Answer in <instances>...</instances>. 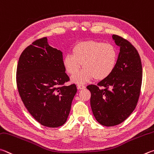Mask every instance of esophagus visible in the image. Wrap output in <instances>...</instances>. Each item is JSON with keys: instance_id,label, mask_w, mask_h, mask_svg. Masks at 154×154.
Returning <instances> with one entry per match:
<instances>
[{"instance_id": "1", "label": "esophagus", "mask_w": 154, "mask_h": 154, "mask_svg": "<svg viewBox=\"0 0 154 154\" xmlns=\"http://www.w3.org/2000/svg\"><path fill=\"white\" fill-rule=\"evenodd\" d=\"M77 89H83L85 88V86L83 85H77Z\"/></svg>"}]
</instances>
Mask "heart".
<instances>
[{
  "label": "heart",
  "mask_w": 154,
  "mask_h": 154,
  "mask_svg": "<svg viewBox=\"0 0 154 154\" xmlns=\"http://www.w3.org/2000/svg\"><path fill=\"white\" fill-rule=\"evenodd\" d=\"M116 60L117 51L111 44L89 40L77 44L72 49V54L64 56L63 64L71 76L76 75L83 66L82 71L72 79L80 84L94 78L106 79L115 68Z\"/></svg>",
  "instance_id": "heart-1"
}]
</instances>
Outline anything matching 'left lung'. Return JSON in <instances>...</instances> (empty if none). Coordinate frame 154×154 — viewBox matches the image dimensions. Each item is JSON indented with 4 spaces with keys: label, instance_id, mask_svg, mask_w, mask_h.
I'll return each mask as SVG.
<instances>
[{
    "label": "left lung",
    "instance_id": "obj_1",
    "mask_svg": "<svg viewBox=\"0 0 154 154\" xmlns=\"http://www.w3.org/2000/svg\"><path fill=\"white\" fill-rule=\"evenodd\" d=\"M112 39L120 47L114 71L96 85L87 86L91 92L90 104L96 121L112 127L125 121L137 104L142 82V65L137 50L128 40L117 35Z\"/></svg>",
    "mask_w": 154,
    "mask_h": 154
}]
</instances>
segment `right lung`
Returning <instances> with one entry per match:
<instances>
[{"label": "right lung", "instance_id": "add662e5", "mask_svg": "<svg viewBox=\"0 0 154 154\" xmlns=\"http://www.w3.org/2000/svg\"><path fill=\"white\" fill-rule=\"evenodd\" d=\"M47 38L27 46L19 57L16 82L24 106L39 123L56 128L67 120L75 84L69 81L63 64V52L50 46Z\"/></svg>", "mask_w": 154, "mask_h": 154}]
</instances>
